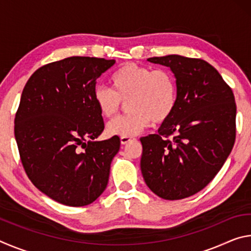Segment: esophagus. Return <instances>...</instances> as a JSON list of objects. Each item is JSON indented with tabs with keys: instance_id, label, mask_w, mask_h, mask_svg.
I'll list each match as a JSON object with an SVG mask.
<instances>
[{
	"instance_id": "1",
	"label": "esophagus",
	"mask_w": 251,
	"mask_h": 251,
	"mask_svg": "<svg viewBox=\"0 0 251 251\" xmlns=\"http://www.w3.org/2000/svg\"><path fill=\"white\" fill-rule=\"evenodd\" d=\"M133 137H125V136H123V137H121V143L123 144V145H126L127 143H129L133 141Z\"/></svg>"
}]
</instances>
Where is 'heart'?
<instances>
[{
  "mask_svg": "<svg viewBox=\"0 0 251 251\" xmlns=\"http://www.w3.org/2000/svg\"><path fill=\"white\" fill-rule=\"evenodd\" d=\"M113 90L97 85L93 97L100 114L112 117L126 101V115L107 125L110 135L133 137L152 122L159 124L172 116L177 103V84L172 72L128 63L112 76Z\"/></svg>",
  "mask_w": 251,
  "mask_h": 251,
  "instance_id": "b5f03b06",
  "label": "heart"
}]
</instances>
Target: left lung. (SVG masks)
I'll list each match as a JSON object with an SVG mask.
<instances>
[{"label": "left lung", "instance_id": "left-lung-1", "mask_svg": "<svg viewBox=\"0 0 251 251\" xmlns=\"http://www.w3.org/2000/svg\"><path fill=\"white\" fill-rule=\"evenodd\" d=\"M147 61L171 69L177 103L158 133L141 138V169L152 193L177 201L205 188L230 154L236 139L235 96L203 59L167 55Z\"/></svg>", "mask_w": 251, "mask_h": 251}]
</instances>
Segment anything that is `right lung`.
I'll return each instance as SVG.
<instances>
[{"instance_id":"right-lung-1","label":"right lung","mask_w":251,"mask_h":251,"mask_svg":"<svg viewBox=\"0 0 251 251\" xmlns=\"http://www.w3.org/2000/svg\"><path fill=\"white\" fill-rule=\"evenodd\" d=\"M115 59L72 56L40 67L28 78L14 120L21 161L46 196L72 207L90 205L106 188L120 137L104 130L93 97L96 79Z\"/></svg>"}]
</instances>
